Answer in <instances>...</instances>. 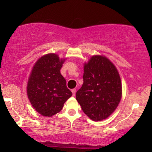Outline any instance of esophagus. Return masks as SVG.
Listing matches in <instances>:
<instances>
[{
    "instance_id": "obj_1",
    "label": "esophagus",
    "mask_w": 152,
    "mask_h": 152,
    "mask_svg": "<svg viewBox=\"0 0 152 152\" xmlns=\"http://www.w3.org/2000/svg\"><path fill=\"white\" fill-rule=\"evenodd\" d=\"M72 95L75 96V93H76V89L74 88V89H72Z\"/></svg>"
}]
</instances>
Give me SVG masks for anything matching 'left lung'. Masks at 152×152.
Wrapping results in <instances>:
<instances>
[{
	"label": "left lung",
	"instance_id": "1",
	"mask_svg": "<svg viewBox=\"0 0 152 152\" xmlns=\"http://www.w3.org/2000/svg\"><path fill=\"white\" fill-rule=\"evenodd\" d=\"M84 83L76 99L82 111L93 121L107 119L122 98V82L117 68L101 55H93L84 63Z\"/></svg>",
	"mask_w": 152,
	"mask_h": 152
}]
</instances>
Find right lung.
<instances>
[{
  "label": "right lung",
  "mask_w": 152,
  "mask_h": 152,
  "mask_svg": "<svg viewBox=\"0 0 152 152\" xmlns=\"http://www.w3.org/2000/svg\"><path fill=\"white\" fill-rule=\"evenodd\" d=\"M67 58L48 53L35 62L29 75L27 95L33 108L41 115L51 117L63 109L72 96L60 70Z\"/></svg>",
  "instance_id": "1"
}]
</instances>
